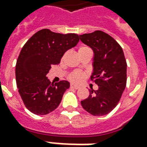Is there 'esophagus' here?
<instances>
[{"label":"esophagus","instance_id":"esophagus-1","mask_svg":"<svg viewBox=\"0 0 147 147\" xmlns=\"http://www.w3.org/2000/svg\"><path fill=\"white\" fill-rule=\"evenodd\" d=\"M71 88H74V89H79L80 88V86H77V85H75V84H71Z\"/></svg>","mask_w":147,"mask_h":147}]
</instances>
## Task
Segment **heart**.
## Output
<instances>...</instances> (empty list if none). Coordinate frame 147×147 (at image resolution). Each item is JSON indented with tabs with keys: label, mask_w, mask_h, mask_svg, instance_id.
<instances>
[{
	"label": "heart",
	"mask_w": 147,
	"mask_h": 147,
	"mask_svg": "<svg viewBox=\"0 0 147 147\" xmlns=\"http://www.w3.org/2000/svg\"><path fill=\"white\" fill-rule=\"evenodd\" d=\"M86 48H88V47H86V46H81V47L79 48V51L81 50V49H83ZM84 77H85V73L83 71L77 70L74 71L73 72L71 73V75L69 76V80L74 82V83H79V82L82 81L84 79Z\"/></svg>",
	"instance_id": "heart-1"
}]
</instances>
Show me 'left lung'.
<instances>
[{
    "mask_svg": "<svg viewBox=\"0 0 147 147\" xmlns=\"http://www.w3.org/2000/svg\"><path fill=\"white\" fill-rule=\"evenodd\" d=\"M80 38L94 51L90 79L98 86L97 90H90L89 97L81 101V105L94 116H104L117 106L126 87L127 62L123 51L113 38L102 30L84 34Z\"/></svg>",
    "mask_w": 147,
    "mask_h": 147,
    "instance_id": "left-lung-1",
    "label": "left lung"
}]
</instances>
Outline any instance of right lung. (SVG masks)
I'll return each mask as SVG.
<instances>
[{"mask_svg": "<svg viewBox=\"0 0 147 147\" xmlns=\"http://www.w3.org/2000/svg\"><path fill=\"white\" fill-rule=\"evenodd\" d=\"M79 41L76 34H63L42 29L25 43L16 61V80L21 98L31 113L46 115L60 105L70 83L62 80L53 84L46 75Z\"/></svg>", "mask_w": 147, "mask_h": 147, "instance_id": "add662e5", "label": "right lung"}]
</instances>
